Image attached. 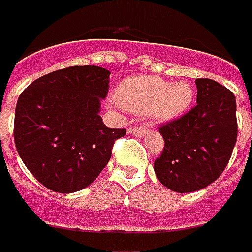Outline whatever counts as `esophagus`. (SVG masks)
<instances>
[{"mask_svg": "<svg viewBox=\"0 0 252 252\" xmlns=\"http://www.w3.org/2000/svg\"><path fill=\"white\" fill-rule=\"evenodd\" d=\"M148 132V128L146 126H135L129 129V133H132L133 136H145Z\"/></svg>", "mask_w": 252, "mask_h": 252, "instance_id": "obj_1", "label": "esophagus"}]
</instances>
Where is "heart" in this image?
I'll use <instances>...</instances> for the list:
<instances>
[{"label": "heart", "instance_id": "1", "mask_svg": "<svg viewBox=\"0 0 252 252\" xmlns=\"http://www.w3.org/2000/svg\"><path fill=\"white\" fill-rule=\"evenodd\" d=\"M193 97L194 91L189 83L172 84L153 76L128 77L114 92V99L123 109L148 114L158 123H168L184 114Z\"/></svg>", "mask_w": 252, "mask_h": 252}]
</instances>
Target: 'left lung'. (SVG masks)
<instances>
[{
	"label": "left lung",
	"mask_w": 252,
	"mask_h": 252,
	"mask_svg": "<svg viewBox=\"0 0 252 252\" xmlns=\"http://www.w3.org/2000/svg\"><path fill=\"white\" fill-rule=\"evenodd\" d=\"M197 106L160 126L164 139L155 172L169 190L197 191L226 168L237 139L236 97L222 84L197 78Z\"/></svg>",
	"instance_id": "obj_1"
}]
</instances>
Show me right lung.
Wrapping results in <instances>:
<instances>
[{
  "label": "right lung",
  "instance_id": "right-lung-1",
  "mask_svg": "<svg viewBox=\"0 0 252 252\" xmlns=\"http://www.w3.org/2000/svg\"><path fill=\"white\" fill-rule=\"evenodd\" d=\"M110 71L73 66L37 78L18 99L15 145L34 178L58 193L90 186L112 157L126 129L104 126L100 102Z\"/></svg>",
  "mask_w": 252,
  "mask_h": 252
}]
</instances>
